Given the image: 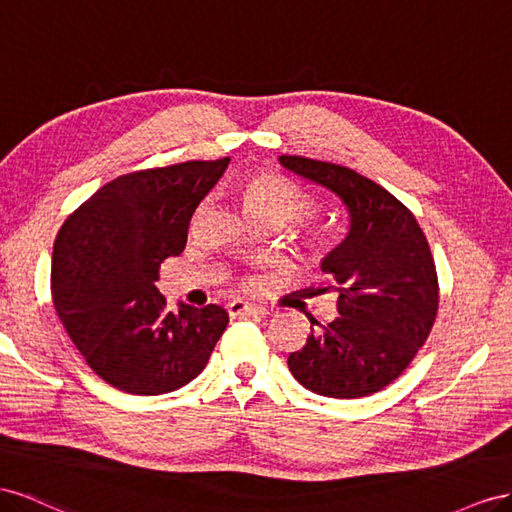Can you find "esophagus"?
Segmentation results:
<instances>
[{
  "label": "esophagus",
  "mask_w": 512,
  "mask_h": 512,
  "mask_svg": "<svg viewBox=\"0 0 512 512\" xmlns=\"http://www.w3.org/2000/svg\"><path fill=\"white\" fill-rule=\"evenodd\" d=\"M227 311L231 317H264L268 315V311L264 309V306H257V304H251L246 300H233L229 302Z\"/></svg>",
  "instance_id": "1"
}]
</instances>
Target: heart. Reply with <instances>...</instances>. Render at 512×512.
Segmentation results:
<instances>
[{
  "mask_svg": "<svg viewBox=\"0 0 512 512\" xmlns=\"http://www.w3.org/2000/svg\"><path fill=\"white\" fill-rule=\"evenodd\" d=\"M238 197L248 218L274 216L281 223L309 212L311 203L300 188L279 171L248 173L238 184Z\"/></svg>",
  "mask_w": 512,
  "mask_h": 512,
  "instance_id": "b5f03b06",
  "label": "heart"
}]
</instances>
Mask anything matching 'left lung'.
<instances>
[{"label": "left lung", "instance_id": "1", "mask_svg": "<svg viewBox=\"0 0 512 512\" xmlns=\"http://www.w3.org/2000/svg\"><path fill=\"white\" fill-rule=\"evenodd\" d=\"M279 163L326 188L347 216L345 238L321 259L339 317L311 328L289 371L321 397H369L410 367L433 328L440 294L429 242L414 214L364 175L302 156Z\"/></svg>", "mask_w": 512, "mask_h": 512}]
</instances>
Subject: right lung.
I'll return each instance as SVG.
<instances>
[{
  "label": "right lung",
  "instance_id": "1",
  "mask_svg": "<svg viewBox=\"0 0 512 512\" xmlns=\"http://www.w3.org/2000/svg\"><path fill=\"white\" fill-rule=\"evenodd\" d=\"M229 158L120 175L62 225L53 246V306L90 369L130 394L173 392L206 369L229 315L156 289L160 264L184 251L188 225Z\"/></svg>",
  "mask_w": 512,
  "mask_h": 512
}]
</instances>
